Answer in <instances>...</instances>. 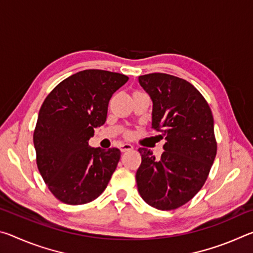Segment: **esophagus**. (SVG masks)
<instances>
[{"instance_id": "esophagus-1", "label": "esophagus", "mask_w": 253, "mask_h": 253, "mask_svg": "<svg viewBox=\"0 0 253 253\" xmlns=\"http://www.w3.org/2000/svg\"><path fill=\"white\" fill-rule=\"evenodd\" d=\"M132 148H134V147H132L130 144H122L121 146H119V149H121V152H122V153L129 152V151H131Z\"/></svg>"}]
</instances>
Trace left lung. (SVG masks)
Returning a JSON list of instances; mask_svg holds the SVG:
<instances>
[{
	"label": "left lung",
	"mask_w": 253,
	"mask_h": 253,
	"mask_svg": "<svg viewBox=\"0 0 253 253\" xmlns=\"http://www.w3.org/2000/svg\"><path fill=\"white\" fill-rule=\"evenodd\" d=\"M138 80L153 101L152 128L166 142L160 161L138 149L137 188L147 204L169 211L193 199L207 181L216 155L212 111L198 89L178 77L156 72Z\"/></svg>",
	"instance_id": "8db88e82"
}]
</instances>
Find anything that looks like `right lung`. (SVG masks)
I'll list each match as a JSON object with an SVG mask.
<instances>
[{"mask_svg":"<svg viewBox=\"0 0 253 253\" xmlns=\"http://www.w3.org/2000/svg\"><path fill=\"white\" fill-rule=\"evenodd\" d=\"M128 77L88 69L62 80L42 104L33 143L37 165L59 201L79 205L97 199L121 160L118 148L89 146L93 128L104 125L113 93Z\"/></svg>","mask_w":253,"mask_h":253,"instance_id":"1","label":"right lung"}]
</instances>
